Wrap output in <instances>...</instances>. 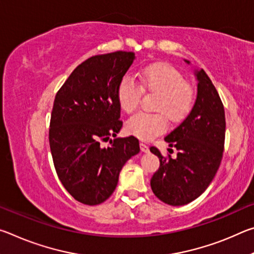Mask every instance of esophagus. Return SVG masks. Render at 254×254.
Masks as SVG:
<instances>
[{
	"label": "esophagus",
	"instance_id": "obj_1",
	"mask_svg": "<svg viewBox=\"0 0 254 254\" xmlns=\"http://www.w3.org/2000/svg\"><path fill=\"white\" fill-rule=\"evenodd\" d=\"M140 149H141V151H143V152H149V145L143 143V142H140Z\"/></svg>",
	"mask_w": 254,
	"mask_h": 254
}]
</instances>
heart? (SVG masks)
<instances>
[{"instance_id": "b5f03b06", "label": "heart", "mask_w": 254, "mask_h": 254, "mask_svg": "<svg viewBox=\"0 0 254 254\" xmlns=\"http://www.w3.org/2000/svg\"><path fill=\"white\" fill-rule=\"evenodd\" d=\"M140 84L130 75L120 80L117 89L118 102L124 112L134 111L142 91L158 93L154 109L158 112H137L127 123V131L142 140H151L168 128V118L182 121L191 111L195 101L192 86L185 81L182 72L167 64H152L140 74Z\"/></svg>"}]
</instances>
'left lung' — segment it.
<instances>
[{"label": "left lung", "instance_id": "1", "mask_svg": "<svg viewBox=\"0 0 254 254\" xmlns=\"http://www.w3.org/2000/svg\"><path fill=\"white\" fill-rule=\"evenodd\" d=\"M196 76L197 97L190 113L165 137L178 150L177 158L163 157L158 148H150L160 161L150 182L151 189L159 199L173 206L188 204L203 194L215 177L224 150V106L204 69L196 71Z\"/></svg>", "mask_w": 254, "mask_h": 254}]
</instances>
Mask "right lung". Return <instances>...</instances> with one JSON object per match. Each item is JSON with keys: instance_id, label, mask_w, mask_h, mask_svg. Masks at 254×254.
Masks as SVG:
<instances>
[{"instance_id": "right-lung-1", "label": "right lung", "mask_w": 254, "mask_h": 254, "mask_svg": "<svg viewBox=\"0 0 254 254\" xmlns=\"http://www.w3.org/2000/svg\"><path fill=\"white\" fill-rule=\"evenodd\" d=\"M134 54L97 55L77 66L56 94L49 144L58 178L76 200L98 205L114 191L128 159L140 151L135 136L117 137L123 126L117 96Z\"/></svg>"}]
</instances>
